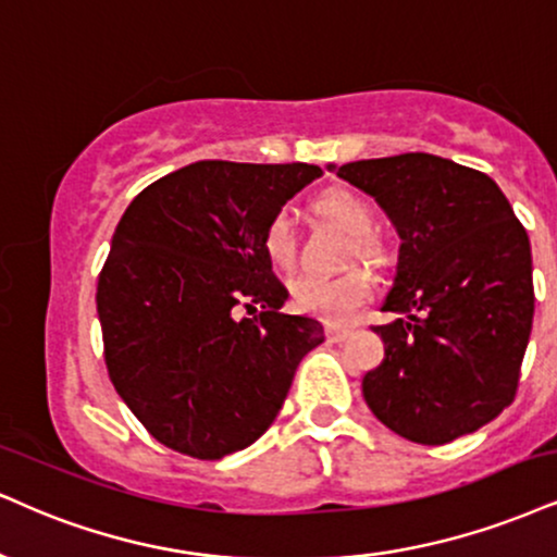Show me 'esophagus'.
<instances>
[{
	"label": "esophagus",
	"instance_id": "1",
	"mask_svg": "<svg viewBox=\"0 0 557 557\" xmlns=\"http://www.w3.org/2000/svg\"><path fill=\"white\" fill-rule=\"evenodd\" d=\"M348 333H351V331H346V327H338V325H327L325 327V335H327V341H331V343L346 341Z\"/></svg>",
	"mask_w": 557,
	"mask_h": 557
}]
</instances>
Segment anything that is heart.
Instances as JSON below:
<instances>
[{
  "instance_id": "obj_1",
  "label": "heart",
  "mask_w": 557,
  "mask_h": 557,
  "mask_svg": "<svg viewBox=\"0 0 557 557\" xmlns=\"http://www.w3.org/2000/svg\"><path fill=\"white\" fill-rule=\"evenodd\" d=\"M314 211L348 237V256L376 268L387 265V247L374 235V209L361 196L341 188L325 190L314 198ZM263 252L276 268L294 263V232L286 214L271 216L265 224ZM289 292L297 310L318 314L327 322H346L372 297V278L361 268H351L341 276H297L289 284Z\"/></svg>"
}]
</instances>
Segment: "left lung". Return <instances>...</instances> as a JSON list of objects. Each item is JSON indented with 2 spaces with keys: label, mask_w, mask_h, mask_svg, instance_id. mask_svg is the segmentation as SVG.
I'll use <instances>...</instances> for the list:
<instances>
[{
  "label": "left lung",
  "mask_w": 557,
  "mask_h": 557,
  "mask_svg": "<svg viewBox=\"0 0 557 557\" xmlns=\"http://www.w3.org/2000/svg\"><path fill=\"white\" fill-rule=\"evenodd\" d=\"M400 235L393 289L374 325L384 359L363 374L372 413L416 444L472 434L511 405L532 333L527 230L485 173L410 152L335 168Z\"/></svg>",
  "instance_id": "8db88e82"
}]
</instances>
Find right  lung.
<instances>
[{
    "label": "right lung",
    "mask_w": 557,
    "mask_h": 557,
    "mask_svg": "<svg viewBox=\"0 0 557 557\" xmlns=\"http://www.w3.org/2000/svg\"><path fill=\"white\" fill-rule=\"evenodd\" d=\"M318 164L203 160L144 188L98 278L115 393L170 449L222 459L276 421L322 325L284 314L263 230ZM245 306L252 319H237Z\"/></svg>",
    "instance_id": "right-lung-1"
}]
</instances>
